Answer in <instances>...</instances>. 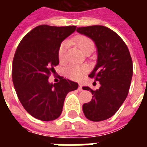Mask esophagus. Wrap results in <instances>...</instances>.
Listing matches in <instances>:
<instances>
[{
  "mask_svg": "<svg viewBox=\"0 0 147 147\" xmlns=\"http://www.w3.org/2000/svg\"><path fill=\"white\" fill-rule=\"evenodd\" d=\"M78 90H83V86H82V85H81V84H79Z\"/></svg>",
  "mask_w": 147,
  "mask_h": 147,
  "instance_id": "34e87169",
  "label": "esophagus"
}]
</instances>
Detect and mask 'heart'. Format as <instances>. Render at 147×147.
<instances>
[{"label":"heart","instance_id":"heart-1","mask_svg":"<svg viewBox=\"0 0 147 147\" xmlns=\"http://www.w3.org/2000/svg\"><path fill=\"white\" fill-rule=\"evenodd\" d=\"M69 43H74L79 47L81 51L86 53L87 51L92 50L94 48V44L89 37L83 34L76 35L73 38L68 41ZM67 47V42H64L61 43L60 48L58 49V58L61 63H64L66 61V50ZM88 71V67L86 65L80 64H70L65 67L64 73L65 76L71 80H80L82 79Z\"/></svg>","mask_w":147,"mask_h":147}]
</instances>
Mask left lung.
Returning <instances> with one entry per match:
<instances>
[{
  "label": "left lung",
  "instance_id": "1",
  "mask_svg": "<svg viewBox=\"0 0 147 147\" xmlns=\"http://www.w3.org/2000/svg\"><path fill=\"white\" fill-rule=\"evenodd\" d=\"M76 30L95 43L98 62L89 77L101 84L96 90L83 86L93 95L90 102L83 104V113L91 121L107 120L117 113L127 96L133 74L131 57L123 39L108 27L94 25L78 27Z\"/></svg>",
  "mask_w": 147,
  "mask_h": 147
}]
</instances>
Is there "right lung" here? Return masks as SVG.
I'll list each match as a JSON object with an SVG mask.
<instances>
[{
    "label": "right lung",
    "mask_w": 147,
    "mask_h": 147,
    "mask_svg": "<svg viewBox=\"0 0 147 147\" xmlns=\"http://www.w3.org/2000/svg\"><path fill=\"white\" fill-rule=\"evenodd\" d=\"M76 29V26L40 25L18 45L12 62V81L22 105L38 120L58 118L67 93L78 88V83L62 76L58 83H49V77L59 64L61 43Z\"/></svg>",
    "instance_id": "add662e5"
}]
</instances>
